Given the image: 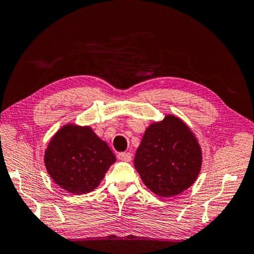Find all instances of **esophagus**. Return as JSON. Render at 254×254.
<instances>
[{"instance_id":"34e87169","label":"esophagus","mask_w":254,"mask_h":254,"mask_svg":"<svg viewBox=\"0 0 254 254\" xmlns=\"http://www.w3.org/2000/svg\"><path fill=\"white\" fill-rule=\"evenodd\" d=\"M118 158L120 160H124V162H131L132 155L130 152H121V154L118 155Z\"/></svg>"}]
</instances>
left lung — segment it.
Returning <instances> with one entry per match:
<instances>
[{
  "instance_id": "obj_1",
  "label": "left lung",
  "mask_w": 254,
  "mask_h": 254,
  "mask_svg": "<svg viewBox=\"0 0 254 254\" xmlns=\"http://www.w3.org/2000/svg\"><path fill=\"white\" fill-rule=\"evenodd\" d=\"M202 154L187 124L174 115L147 127L134 157V167L144 185L155 194H180L198 178Z\"/></svg>"
}]
</instances>
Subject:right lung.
Wrapping results in <instances>:
<instances>
[{
  "instance_id": "1",
  "label": "right lung",
  "mask_w": 254,
  "mask_h": 254,
  "mask_svg": "<svg viewBox=\"0 0 254 254\" xmlns=\"http://www.w3.org/2000/svg\"><path fill=\"white\" fill-rule=\"evenodd\" d=\"M44 160L59 187L73 194H84L98 187L116 157L90 127L66 124L48 143Z\"/></svg>"
}]
</instances>
